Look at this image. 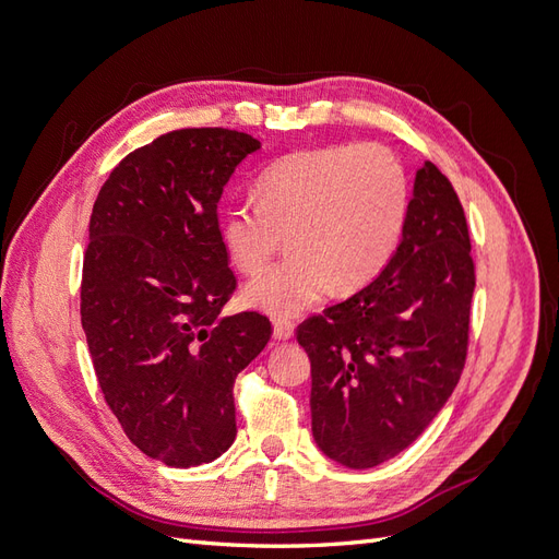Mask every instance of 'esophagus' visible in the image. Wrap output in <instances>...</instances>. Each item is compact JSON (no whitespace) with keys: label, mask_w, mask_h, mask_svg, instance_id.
Masks as SVG:
<instances>
[{"label":"esophagus","mask_w":559,"mask_h":559,"mask_svg":"<svg viewBox=\"0 0 559 559\" xmlns=\"http://www.w3.org/2000/svg\"><path fill=\"white\" fill-rule=\"evenodd\" d=\"M273 333H275L277 341H289V337L294 335V321H289V319H275Z\"/></svg>","instance_id":"1"}]
</instances>
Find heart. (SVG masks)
Here are the masks:
<instances>
[{"label": "heart", "mask_w": 559, "mask_h": 559, "mask_svg": "<svg viewBox=\"0 0 559 559\" xmlns=\"http://www.w3.org/2000/svg\"><path fill=\"white\" fill-rule=\"evenodd\" d=\"M259 200L224 214L233 263L253 275L289 235L292 259L251 280L245 300L275 317L312 308L335 284L357 292L392 261L408 216V177L382 144L296 151L259 177Z\"/></svg>", "instance_id": "obj_1"}]
</instances>
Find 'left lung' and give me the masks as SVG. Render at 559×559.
<instances>
[{
  "label": "left lung",
  "mask_w": 559,
  "mask_h": 559,
  "mask_svg": "<svg viewBox=\"0 0 559 559\" xmlns=\"http://www.w3.org/2000/svg\"><path fill=\"white\" fill-rule=\"evenodd\" d=\"M476 270L450 179L419 167L403 238L382 273L302 321L312 436L347 468H373L417 441L460 382Z\"/></svg>",
  "instance_id": "obj_1"
}]
</instances>
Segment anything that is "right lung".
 Masks as SVG:
<instances>
[{
    "label": "right lung",
    "mask_w": 559,
    "mask_h": 559,
    "mask_svg": "<svg viewBox=\"0 0 559 559\" xmlns=\"http://www.w3.org/2000/svg\"><path fill=\"white\" fill-rule=\"evenodd\" d=\"M261 142L183 128L118 163L91 214L81 326L105 401L130 441L175 468L214 462L235 441L233 384L273 329L222 317L235 292L216 205Z\"/></svg>",
    "instance_id": "obj_1"
}]
</instances>
